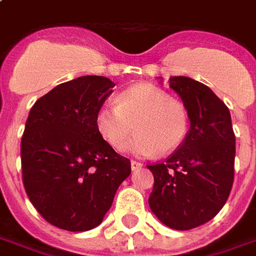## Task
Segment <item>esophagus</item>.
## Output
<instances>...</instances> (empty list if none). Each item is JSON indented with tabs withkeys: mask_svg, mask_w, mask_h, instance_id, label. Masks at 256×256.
Returning <instances> with one entry per match:
<instances>
[{
	"mask_svg": "<svg viewBox=\"0 0 256 256\" xmlns=\"http://www.w3.org/2000/svg\"><path fill=\"white\" fill-rule=\"evenodd\" d=\"M141 166H142L141 162H136V160H132V170H133V171H137V170H140Z\"/></svg>",
	"mask_w": 256,
	"mask_h": 256,
	"instance_id": "1",
	"label": "esophagus"
}]
</instances>
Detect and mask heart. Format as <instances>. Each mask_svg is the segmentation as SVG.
<instances>
[{
	"label": "heart",
	"instance_id": "1",
	"mask_svg": "<svg viewBox=\"0 0 256 256\" xmlns=\"http://www.w3.org/2000/svg\"><path fill=\"white\" fill-rule=\"evenodd\" d=\"M96 128L104 141L118 149L124 146L136 156L168 154L184 142L190 118L186 107L152 84H137L123 90L116 106H104L96 114Z\"/></svg>",
	"mask_w": 256,
	"mask_h": 256
}]
</instances>
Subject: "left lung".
Segmentation results:
<instances>
[{"label": "left lung", "mask_w": 256, "mask_h": 256, "mask_svg": "<svg viewBox=\"0 0 256 256\" xmlns=\"http://www.w3.org/2000/svg\"><path fill=\"white\" fill-rule=\"evenodd\" d=\"M190 118L182 146L148 166L154 183L149 206L162 224L188 230L222 209L234 184V133L228 107L209 86L184 76L170 78Z\"/></svg>", "instance_id": "8db88e82"}]
</instances>
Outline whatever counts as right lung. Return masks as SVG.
<instances>
[{"mask_svg": "<svg viewBox=\"0 0 256 256\" xmlns=\"http://www.w3.org/2000/svg\"><path fill=\"white\" fill-rule=\"evenodd\" d=\"M112 81L82 76L56 85L32 106L22 138V183L42 217L70 232L96 228L132 172L96 128Z\"/></svg>", "mask_w": 256, "mask_h": 256, "instance_id": "obj_1", "label": "right lung"}]
</instances>
